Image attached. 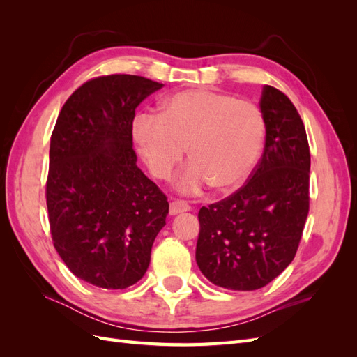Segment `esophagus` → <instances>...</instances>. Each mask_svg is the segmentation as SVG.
Instances as JSON below:
<instances>
[{"mask_svg":"<svg viewBox=\"0 0 357 357\" xmlns=\"http://www.w3.org/2000/svg\"><path fill=\"white\" fill-rule=\"evenodd\" d=\"M190 210V205L186 201H181V199H176L169 204V214L171 215H177L180 213H185Z\"/></svg>","mask_w":357,"mask_h":357,"instance_id":"esophagus-1","label":"esophagus"}]
</instances>
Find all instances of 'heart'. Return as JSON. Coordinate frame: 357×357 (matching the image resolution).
I'll list each match as a JSON object with an SVG mask.
<instances>
[{
    "label": "heart",
    "instance_id": "heart-1",
    "mask_svg": "<svg viewBox=\"0 0 357 357\" xmlns=\"http://www.w3.org/2000/svg\"><path fill=\"white\" fill-rule=\"evenodd\" d=\"M132 134L156 177H169L189 147L192 162L176 188L190 195L213 183L226 192L240 188L253 172L264 147L265 121L253 102L199 88L168 96L160 114H137Z\"/></svg>",
    "mask_w": 357,
    "mask_h": 357
}]
</instances>
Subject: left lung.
Instances as JSON below:
<instances>
[{
    "instance_id": "obj_1",
    "label": "left lung",
    "mask_w": 357,
    "mask_h": 357,
    "mask_svg": "<svg viewBox=\"0 0 357 357\" xmlns=\"http://www.w3.org/2000/svg\"><path fill=\"white\" fill-rule=\"evenodd\" d=\"M265 147L245 185L198 213L197 264L215 286L256 290L294 261L310 208V147L287 96L264 86Z\"/></svg>"
}]
</instances>
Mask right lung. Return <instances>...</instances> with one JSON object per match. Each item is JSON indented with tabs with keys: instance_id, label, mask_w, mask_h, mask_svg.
<instances>
[{
	"instance_id": "obj_1",
	"label": "right lung",
	"mask_w": 357,
	"mask_h": 357,
	"mask_svg": "<svg viewBox=\"0 0 357 357\" xmlns=\"http://www.w3.org/2000/svg\"><path fill=\"white\" fill-rule=\"evenodd\" d=\"M162 83L112 74L83 83L50 138L46 201L53 245L70 271L102 289L146 274L169 204L137 167L135 109Z\"/></svg>"
}]
</instances>
